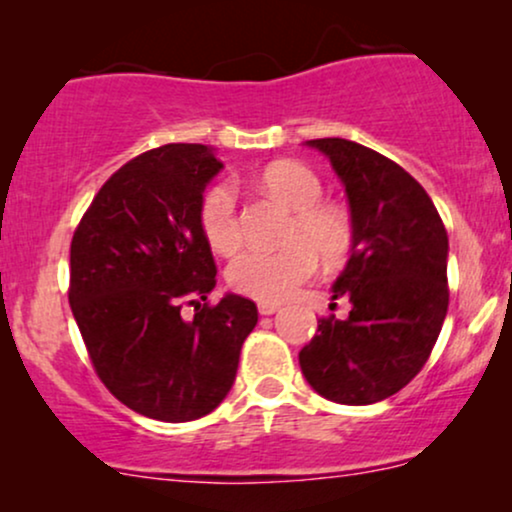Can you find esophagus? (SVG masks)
<instances>
[{"instance_id": "1", "label": "esophagus", "mask_w": 512, "mask_h": 512, "mask_svg": "<svg viewBox=\"0 0 512 512\" xmlns=\"http://www.w3.org/2000/svg\"><path fill=\"white\" fill-rule=\"evenodd\" d=\"M257 310H260V315H274L276 310H279V303L260 301V303H257Z\"/></svg>"}]
</instances>
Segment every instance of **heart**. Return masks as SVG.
I'll use <instances>...</instances> for the list:
<instances>
[{
    "label": "heart",
    "mask_w": 512,
    "mask_h": 512,
    "mask_svg": "<svg viewBox=\"0 0 512 512\" xmlns=\"http://www.w3.org/2000/svg\"><path fill=\"white\" fill-rule=\"evenodd\" d=\"M262 185L286 207L296 211L286 228V240L276 250H245L228 264V286L257 301H284L305 284L322 260L334 262L349 250V221L337 209L322 207V182L301 163H274L262 173ZM204 238L216 252H233L240 245L238 192L233 182L209 187L199 207Z\"/></svg>",
    "instance_id": "heart-1"
}]
</instances>
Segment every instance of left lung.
<instances>
[{"mask_svg": "<svg viewBox=\"0 0 512 512\" xmlns=\"http://www.w3.org/2000/svg\"><path fill=\"white\" fill-rule=\"evenodd\" d=\"M330 158L351 211V257L332 284L344 320L322 317L298 354L310 387L339 404L387 399L424 368L448 315V233L431 197L368 146L305 142Z\"/></svg>", "mask_w": 512, "mask_h": 512, "instance_id": "1", "label": "left lung"}]
</instances>
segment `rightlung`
I'll use <instances>...</instances> for the list:
<instances>
[{
    "label": "right lung",
    "mask_w": 512,
    "mask_h": 512,
    "mask_svg": "<svg viewBox=\"0 0 512 512\" xmlns=\"http://www.w3.org/2000/svg\"><path fill=\"white\" fill-rule=\"evenodd\" d=\"M223 168L204 144H166L125 163L93 197L72 238L69 305L98 378L137 414L168 424L226 399L257 305L226 293L199 223ZM196 305L185 321L179 308Z\"/></svg>",
    "instance_id": "add662e5"
}]
</instances>
